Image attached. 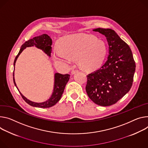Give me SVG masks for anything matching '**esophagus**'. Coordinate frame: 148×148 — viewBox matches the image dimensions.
Segmentation results:
<instances>
[{
	"instance_id": "esophagus-1",
	"label": "esophagus",
	"mask_w": 148,
	"mask_h": 148,
	"mask_svg": "<svg viewBox=\"0 0 148 148\" xmlns=\"http://www.w3.org/2000/svg\"><path fill=\"white\" fill-rule=\"evenodd\" d=\"M77 72H78V70H73L72 71H71V74H74Z\"/></svg>"
}]
</instances>
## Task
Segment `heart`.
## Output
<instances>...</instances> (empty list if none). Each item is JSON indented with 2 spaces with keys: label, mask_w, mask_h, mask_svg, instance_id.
Instances as JSON below:
<instances>
[{
  "label": "heart",
  "mask_w": 148,
  "mask_h": 148,
  "mask_svg": "<svg viewBox=\"0 0 148 148\" xmlns=\"http://www.w3.org/2000/svg\"><path fill=\"white\" fill-rule=\"evenodd\" d=\"M60 50H55L53 57L56 60L69 62L77 59L78 64L85 70H91L104 61L107 46L103 39L91 35L80 34L66 36L59 41Z\"/></svg>",
  "instance_id": "heart-1"
}]
</instances>
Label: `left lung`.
<instances>
[{
	"label": "left lung",
	"instance_id": "left-lung-1",
	"mask_svg": "<svg viewBox=\"0 0 148 148\" xmlns=\"http://www.w3.org/2000/svg\"><path fill=\"white\" fill-rule=\"evenodd\" d=\"M93 31L104 35L109 44V56L100 69L87 75L86 90L96 104L109 106L117 103L132 87L136 64L129 45L111 29Z\"/></svg>",
	"mask_w": 148,
	"mask_h": 148
}]
</instances>
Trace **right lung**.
Wrapping results in <instances>:
<instances>
[{
    "mask_svg": "<svg viewBox=\"0 0 148 148\" xmlns=\"http://www.w3.org/2000/svg\"><path fill=\"white\" fill-rule=\"evenodd\" d=\"M52 39L47 34H42L38 36H36L31 39L28 41H26L21 47L19 53L15 57L14 63H13V66H14L15 70V65L17 58H18L20 53L23 51L24 49L26 47H30L35 46L39 49H42L45 53L49 56L51 57V53L52 51ZM70 75L69 74H61L60 73H56L54 76V86H53V90L52 94L51 97L47 101L42 103H35L29 100L26 99L25 96H23L22 93L19 91L16 84L15 83V78H14V71L13 73V83L15 84V86L16 87L19 92H20L21 95L23 99L29 104L31 106L36 107H41V108H48V107H52L54 106L61 99L63 92L64 91V88L66 83H68L70 79Z\"/></svg>",
    "mask_w": 148,
    "mask_h": 148,
    "instance_id": "right-lung-1",
    "label": "right lung"
}]
</instances>
